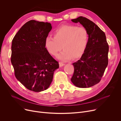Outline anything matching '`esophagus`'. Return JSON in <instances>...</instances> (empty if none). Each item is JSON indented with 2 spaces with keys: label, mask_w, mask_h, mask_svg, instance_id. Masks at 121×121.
I'll list each match as a JSON object with an SVG mask.
<instances>
[{
  "label": "esophagus",
  "mask_w": 121,
  "mask_h": 121,
  "mask_svg": "<svg viewBox=\"0 0 121 121\" xmlns=\"http://www.w3.org/2000/svg\"><path fill=\"white\" fill-rule=\"evenodd\" d=\"M59 66H60V67H63V66H64L65 65V64H64V63H63L62 62H61L59 63Z\"/></svg>",
  "instance_id": "1"
}]
</instances>
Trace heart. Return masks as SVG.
Segmentation results:
<instances>
[{"label": "heart", "mask_w": 121, "mask_h": 121, "mask_svg": "<svg viewBox=\"0 0 121 121\" xmlns=\"http://www.w3.org/2000/svg\"><path fill=\"white\" fill-rule=\"evenodd\" d=\"M89 41L87 30L83 27L75 25H64L54 32V38L47 37L44 40V46L47 52L53 56H57L63 61H68L72 58H79L85 52Z\"/></svg>", "instance_id": "heart-1"}]
</instances>
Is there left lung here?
<instances>
[{"label":"left lung","mask_w":121,"mask_h":121,"mask_svg":"<svg viewBox=\"0 0 121 121\" xmlns=\"http://www.w3.org/2000/svg\"><path fill=\"white\" fill-rule=\"evenodd\" d=\"M79 22L89 34L88 43L84 54L73 65L72 83L79 88H89L100 81L108 65L109 47L105 33L89 19L79 17L71 20Z\"/></svg>","instance_id":"8db88e82"}]
</instances>
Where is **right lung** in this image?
<instances>
[{
  "label": "right lung",
  "instance_id": "add662e5",
  "mask_svg": "<svg viewBox=\"0 0 121 121\" xmlns=\"http://www.w3.org/2000/svg\"><path fill=\"white\" fill-rule=\"evenodd\" d=\"M51 23L34 20L25 23L12 40L11 63L16 78L28 90H47L59 63L47 52L44 40Z\"/></svg>",
  "mask_w": 121,
  "mask_h": 121
}]
</instances>
